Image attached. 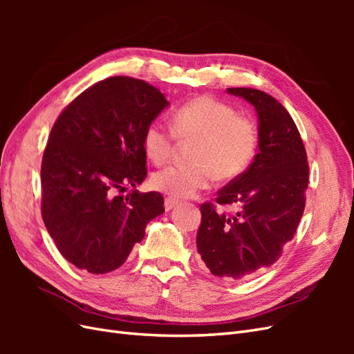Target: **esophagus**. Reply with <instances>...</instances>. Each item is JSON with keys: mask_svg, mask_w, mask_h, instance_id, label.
I'll list each match as a JSON object with an SVG mask.
<instances>
[{"mask_svg": "<svg viewBox=\"0 0 354 354\" xmlns=\"http://www.w3.org/2000/svg\"><path fill=\"white\" fill-rule=\"evenodd\" d=\"M178 205V199H174V198H165V209L167 211H169V209H173L174 207H177Z\"/></svg>", "mask_w": 354, "mask_h": 354, "instance_id": "1", "label": "esophagus"}]
</instances>
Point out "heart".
I'll return each instance as SVG.
<instances>
[{"mask_svg":"<svg viewBox=\"0 0 354 354\" xmlns=\"http://www.w3.org/2000/svg\"><path fill=\"white\" fill-rule=\"evenodd\" d=\"M171 129L174 131L152 122L143 134V149L155 164L168 159L174 136L180 140H196L192 146L195 162L171 164L152 176V186L171 196H194L209 186L214 176L221 181L238 177L255 155L254 124L209 95H199L180 106L171 118Z\"/></svg>","mask_w":354,"mask_h":354,"instance_id":"heart-1","label":"heart"}]
</instances>
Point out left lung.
<instances>
[{
	"label": "left lung",
	"mask_w": 354,
	"mask_h": 354,
	"mask_svg": "<svg viewBox=\"0 0 354 354\" xmlns=\"http://www.w3.org/2000/svg\"><path fill=\"white\" fill-rule=\"evenodd\" d=\"M227 93L254 106L259 149L248 169L216 199L236 207V216L218 214L211 203L201 205L196 246L214 276L243 279L274 264L292 241L304 212L308 165L298 128L279 102L255 88Z\"/></svg>",
	"instance_id": "1"
}]
</instances>
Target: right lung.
<instances>
[{
    "label": "right lung",
    "instance_id": "obj_1",
    "mask_svg": "<svg viewBox=\"0 0 354 354\" xmlns=\"http://www.w3.org/2000/svg\"><path fill=\"white\" fill-rule=\"evenodd\" d=\"M169 103L142 80L112 77L82 91L53 125L42 156L41 212L65 259L88 273L122 266L165 211L146 178L143 134ZM125 185L135 190L115 196Z\"/></svg>",
    "mask_w": 354,
    "mask_h": 354
}]
</instances>
